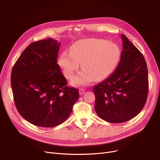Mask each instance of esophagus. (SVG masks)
Segmentation results:
<instances>
[{
	"label": "esophagus",
	"mask_w": 160,
	"mask_h": 160,
	"mask_svg": "<svg viewBox=\"0 0 160 160\" xmlns=\"http://www.w3.org/2000/svg\"><path fill=\"white\" fill-rule=\"evenodd\" d=\"M85 91H86V89H85L80 88V90H79V94H80V95H82L83 93H85Z\"/></svg>",
	"instance_id": "34e87169"
}]
</instances>
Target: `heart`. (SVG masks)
Here are the masks:
<instances>
[{
  "label": "heart",
  "mask_w": 160,
  "mask_h": 160,
  "mask_svg": "<svg viewBox=\"0 0 160 160\" xmlns=\"http://www.w3.org/2000/svg\"><path fill=\"white\" fill-rule=\"evenodd\" d=\"M121 57L117 44L100 39H85L72 45L71 51L64 50L59 59L67 78H72L81 63L83 70L72 80V86H85L95 79L103 80L115 71Z\"/></svg>",
  "instance_id": "heart-1"
}]
</instances>
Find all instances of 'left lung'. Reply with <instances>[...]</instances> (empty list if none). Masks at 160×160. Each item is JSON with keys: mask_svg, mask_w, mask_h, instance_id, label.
Returning <instances> with one entry per match:
<instances>
[{"mask_svg": "<svg viewBox=\"0 0 160 160\" xmlns=\"http://www.w3.org/2000/svg\"><path fill=\"white\" fill-rule=\"evenodd\" d=\"M118 67L110 77L93 88L95 110L98 117L112 123L128 121L143 108L148 96V69L139 50L124 34Z\"/></svg>", "mask_w": 160, "mask_h": 160, "instance_id": "left-lung-1", "label": "left lung"}]
</instances>
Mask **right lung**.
<instances>
[{
	"label": "right lung",
	"mask_w": 160,
	"mask_h": 160,
	"mask_svg": "<svg viewBox=\"0 0 160 160\" xmlns=\"http://www.w3.org/2000/svg\"><path fill=\"white\" fill-rule=\"evenodd\" d=\"M60 42L52 38L33 42L14 64L11 85L19 114L38 127H54L69 117L78 90L67 86L57 63Z\"/></svg>",
	"instance_id": "1"
}]
</instances>
